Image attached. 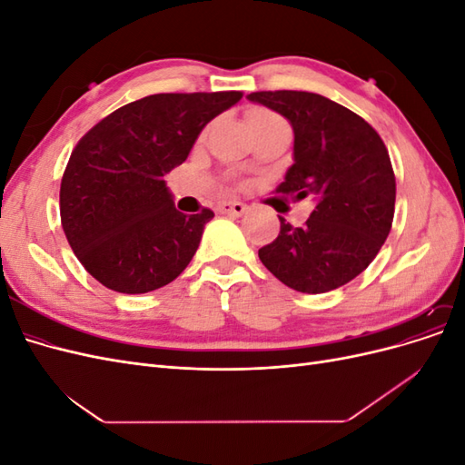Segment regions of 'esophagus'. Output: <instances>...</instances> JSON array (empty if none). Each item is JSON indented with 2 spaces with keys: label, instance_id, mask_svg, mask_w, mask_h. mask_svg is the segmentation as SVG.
I'll use <instances>...</instances> for the list:
<instances>
[{
  "label": "esophagus",
  "instance_id": "esophagus-1",
  "mask_svg": "<svg viewBox=\"0 0 465 465\" xmlns=\"http://www.w3.org/2000/svg\"><path fill=\"white\" fill-rule=\"evenodd\" d=\"M219 213L223 215H232V217H241L246 213L248 205L246 203H241V202H223L219 203Z\"/></svg>",
  "mask_w": 465,
  "mask_h": 465
}]
</instances>
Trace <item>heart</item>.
Masks as SVG:
<instances>
[{"mask_svg":"<svg viewBox=\"0 0 465 465\" xmlns=\"http://www.w3.org/2000/svg\"><path fill=\"white\" fill-rule=\"evenodd\" d=\"M248 122H250V128H256V125H270V124H287L279 114H275V112L267 108H252L248 112Z\"/></svg>","mask_w":465,"mask_h":465,"instance_id":"b5f03b06","label":"heart"}]
</instances>
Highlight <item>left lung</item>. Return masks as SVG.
Returning a JSON list of instances; mask_svg holds the SVG:
<instances>
[{"label": "left lung", "instance_id": "obj_1", "mask_svg": "<svg viewBox=\"0 0 465 465\" xmlns=\"http://www.w3.org/2000/svg\"><path fill=\"white\" fill-rule=\"evenodd\" d=\"M285 116L294 132V163L277 193L316 202L302 227L283 217L262 263L287 287L318 294L367 270L390 234L396 176L382 137L355 112L306 91L248 94Z\"/></svg>", "mask_w": 465, "mask_h": 465}]
</instances>
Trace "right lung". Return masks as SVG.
I'll list each match as a JSON object with an SVG mask.
<instances>
[{
	"mask_svg": "<svg viewBox=\"0 0 465 465\" xmlns=\"http://www.w3.org/2000/svg\"><path fill=\"white\" fill-rule=\"evenodd\" d=\"M241 91L161 93L114 110L79 139L62 176L60 217L83 267L104 287L139 294L174 281L213 211H176L164 174Z\"/></svg>",
	"mask_w": 465,
	"mask_h": 465,
	"instance_id": "add662e5",
	"label": "right lung"
}]
</instances>
